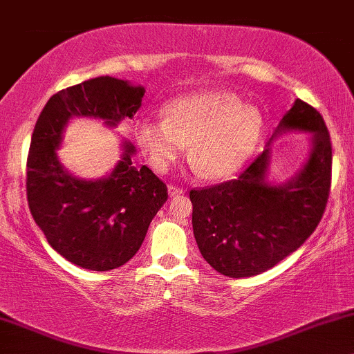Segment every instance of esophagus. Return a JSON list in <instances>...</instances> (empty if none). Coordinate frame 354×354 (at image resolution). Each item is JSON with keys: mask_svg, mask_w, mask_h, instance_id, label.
<instances>
[{"mask_svg": "<svg viewBox=\"0 0 354 354\" xmlns=\"http://www.w3.org/2000/svg\"><path fill=\"white\" fill-rule=\"evenodd\" d=\"M182 194H184V189H180V187H176V185H169L170 197H177V195H182Z\"/></svg>", "mask_w": 354, "mask_h": 354, "instance_id": "obj_1", "label": "esophagus"}]
</instances>
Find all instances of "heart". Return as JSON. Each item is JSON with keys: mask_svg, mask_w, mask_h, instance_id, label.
Here are the masks:
<instances>
[{"mask_svg": "<svg viewBox=\"0 0 354 354\" xmlns=\"http://www.w3.org/2000/svg\"><path fill=\"white\" fill-rule=\"evenodd\" d=\"M263 128L257 108L228 90H203L165 104L164 120L138 121L134 136L156 172L184 154L208 180L234 174L254 149Z\"/></svg>", "mask_w": 354, "mask_h": 354, "instance_id": "obj_1", "label": "heart"}]
</instances>
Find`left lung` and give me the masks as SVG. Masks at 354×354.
Instances as JSON below:
<instances>
[{"label": "left lung", "mask_w": 354, "mask_h": 354, "mask_svg": "<svg viewBox=\"0 0 354 354\" xmlns=\"http://www.w3.org/2000/svg\"><path fill=\"white\" fill-rule=\"evenodd\" d=\"M286 130L310 132L304 167L283 185L267 180L268 144ZM331 184V141L315 108L302 100L283 115L268 147L234 180L190 190L192 225L203 259L228 277H251L302 246L324 216Z\"/></svg>", "instance_id": "8db88e82"}]
</instances>
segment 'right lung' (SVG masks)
Listing matches in <instances>:
<instances>
[{
  "label": "right lung",
  "instance_id": "obj_1",
  "mask_svg": "<svg viewBox=\"0 0 354 354\" xmlns=\"http://www.w3.org/2000/svg\"><path fill=\"white\" fill-rule=\"evenodd\" d=\"M144 91L120 78H91L52 95L34 126L26 178L30 215L50 246L84 269L128 263L167 202V187L149 167L133 164L131 142L110 176L97 180L68 174L55 151L71 118H95L115 128L136 115Z\"/></svg>",
  "mask_w": 354,
  "mask_h": 354
}]
</instances>
